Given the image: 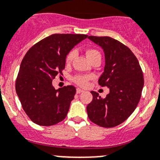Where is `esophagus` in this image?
<instances>
[{
	"label": "esophagus",
	"mask_w": 160,
	"mask_h": 160,
	"mask_svg": "<svg viewBox=\"0 0 160 160\" xmlns=\"http://www.w3.org/2000/svg\"><path fill=\"white\" fill-rule=\"evenodd\" d=\"M82 92H83V90L80 89V88H77V93H82Z\"/></svg>",
	"instance_id": "obj_1"
}]
</instances>
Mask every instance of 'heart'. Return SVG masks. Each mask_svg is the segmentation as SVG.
Wrapping results in <instances>:
<instances>
[{"label":"heart","instance_id":"obj_1","mask_svg":"<svg viewBox=\"0 0 160 160\" xmlns=\"http://www.w3.org/2000/svg\"><path fill=\"white\" fill-rule=\"evenodd\" d=\"M77 56V51L75 49L71 50L70 52L67 55V57H66V62L67 63H70L73 59L75 58V56ZM87 56L89 58V59H93L95 56H101V54H100L98 50L94 49H90L87 51ZM93 76L92 75H87V74H76L72 77V80L76 84H77L78 86L82 87V88H84L88 84V82H89L90 80H91L93 78Z\"/></svg>","mask_w":160,"mask_h":160}]
</instances>
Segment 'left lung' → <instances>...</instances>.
I'll return each instance as SVG.
<instances>
[{
	"instance_id": "left-lung-1",
	"label": "left lung",
	"mask_w": 160,
	"mask_h": 160,
	"mask_svg": "<svg viewBox=\"0 0 160 160\" xmlns=\"http://www.w3.org/2000/svg\"><path fill=\"white\" fill-rule=\"evenodd\" d=\"M105 55L104 72L99 78L101 87L110 93L102 99L91 91L93 100L87 107L92 122L104 128H113L125 122L132 114L141 98L144 86L143 72L136 56L121 42L108 36H90Z\"/></svg>"
}]
</instances>
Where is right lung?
Returning a JSON list of instances; mask_svg holds the SVG:
<instances>
[{"instance_id":"1","label":"right lung","mask_w":160,"mask_h":160,"mask_svg":"<svg viewBox=\"0 0 160 160\" xmlns=\"http://www.w3.org/2000/svg\"><path fill=\"white\" fill-rule=\"evenodd\" d=\"M88 36L52 34L34 45L24 56L15 90L24 111L34 123L50 126L67 117L76 88L69 85L56 90L52 82L57 75H62L69 52Z\"/></svg>"}]
</instances>
